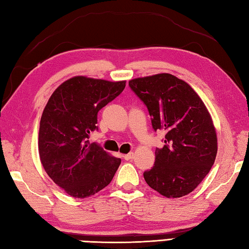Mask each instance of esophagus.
Listing matches in <instances>:
<instances>
[{
    "instance_id": "34e87169",
    "label": "esophagus",
    "mask_w": 249,
    "mask_h": 249,
    "mask_svg": "<svg viewBox=\"0 0 249 249\" xmlns=\"http://www.w3.org/2000/svg\"><path fill=\"white\" fill-rule=\"evenodd\" d=\"M133 156H134V154L131 152V153H129V154H125V155H124V158L125 159V160H131V159L133 158Z\"/></svg>"
}]
</instances>
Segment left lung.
<instances>
[{
  "mask_svg": "<svg viewBox=\"0 0 249 249\" xmlns=\"http://www.w3.org/2000/svg\"><path fill=\"white\" fill-rule=\"evenodd\" d=\"M129 86L146 105L153 129L166 133L145 181L168 198L190 194L208 175L218 151L207 107L190 84L170 73L132 79Z\"/></svg>",
  "mask_w": 249,
  "mask_h": 249,
  "instance_id": "8db88e82",
  "label": "left lung"
}]
</instances>
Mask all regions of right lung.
Returning a JSON list of instances; mask_svg holds the SVG:
<instances>
[{"label":"right lung","instance_id":"1","mask_svg":"<svg viewBox=\"0 0 249 249\" xmlns=\"http://www.w3.org/2000/svg\"><path fill=\"white\" fill-rule=\"evenodd\" d=\"M125 81L84 76L68 79L56 89L43 110L39 155L49 177L76 198L94 195L110 183L121 159L89 142L97 130V112L124 91Z\"/></svg>","mask_w":249,"mask_h":249}]
</instances>
